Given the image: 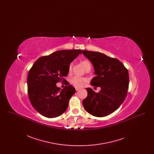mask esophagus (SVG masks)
<instances>
[{"label":"esophagus","instance_id":"1","mask_svg":"<svg viewBox=\"0 0 154 154\" xmlns=\"http://www.w3.org/2000/svg\"><path fill=\"white\" fill-rule=\"evenodd\" d=\"M80 88L75 87V90H76V91H79V90H80Z\"/></svg>","mask_w":154,"mask_h":154}]
</instances>
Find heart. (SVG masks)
Returning a JSON list of instances; mask_svg holds the SVG:
<instances>
[{
    "label": "heart",
    "instance_id": "heart-1",
    "mask_svg": "<svg viewBox=\"0 0 154 154\" xmlns=\"http://www.w3.org/2000/svg\"><path fill=\"white\" fill-rule=\"evenodd\" d=\"M81 63L85 70H87L88 69H91V65L89 61L87 59H84L82 60ZM72 64H70L69 66V72H70L72 71ZM87 81L88 79L85 77L74 76L70 80V82L76 87H81L84 85L85 83Z\"/></svg>",
    "mask_w": 154,
    "mask_h": 154
}]
</instances>
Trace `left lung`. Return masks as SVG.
I'll return each instance as SVG.
<instances>
[{
  "instance_id": "left-lung-1",
  "label": "left lung",
  "mask_w": 154,
  "mask_h": 154,
  "mask_svg": "<svg viewBox=\"0 0 154 154\" xmlns=\"http://www.w3.org/2000/svg\"><path fill=\"white\" fill-rule=\"evenodd\" d=\"M82 52L94 67L96 76L91 84L101 88L98 93L92 88H86L88 96L82 101L84 107L95 117L109 116L117 110L126 98L129 81L128 71L117 59L99 52Z\"/></svg>"
}]
</instances>
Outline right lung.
I'll use <instances>...</instances> for the list:
<instances>
[{
	"mask_svg": "<svg viewBox=\"0 0 154 154\" xmlns=\"http://www.w3.org/2000/svg\"><path fill=\"white\" fill-rule=\"evenodd\" d=\"M82 53L80 50H60L38 59L30 69L27 78L30 102L41 115L55 118L68 107L75 88L69 85L60 89L56 84L66 81L70 63Z\"/></svg>",
	"mask_w": 154,
	"mask_h": 154,
	"instance_id": "add662e5",
	"label": "right lung"
}]
</instances>
